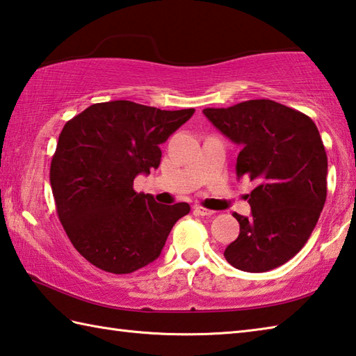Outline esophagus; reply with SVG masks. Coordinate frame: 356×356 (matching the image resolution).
I'll return each instance as SVG.
<instances>
[{"mask_svg": "<svg viewBox=\"0 0 356 356\" xmlns=\"http://www.w3.org/2000/svg\"><path fill=\"white\" fill-rule=\"evenodd\" d=\"M195 213H196V215H199V216H211L215 211L209 210V209H204V207H200V205H196L195 207Z\"/></svg>", "mask_w": 356, "mask_h": 356, "instance_id": "esophagus-1", "label": "esophagus"}]
</instances>
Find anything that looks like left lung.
Masks as SVG:
<instances>
[{"instance_id": "8db88e82", "label": "left lung", "mask_w": 356, "mask_h": 356, "mask_svg": "<svg viewBox=\"0 0 356 356\" xmlns=\"http://www.w3.org/2000/svg\"><path fill=\"white\" fill-rule=\"evenodd\" d=\"M225 137L241 146L236 176L255 182L249 218L235 213L240 235L224 250L232 266L266 273L299 252L327 199V154L313 120L270 99L204 108Z\"/></svg>"}]
</instances>
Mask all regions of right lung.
<instances>
[{
  "instance_id": "obj_1",
  "label": "right lung",
  "mask_w": 356,
  "mask_h": 356,
  "mask_svg": "<svg viewBox=\"0 0 356 356\" xmlns=\"http://www.w3.org/2000/svg\"><path fill=\"white\" fill-rule=\"evenodd\" d=\"M195 108L160 111L132 101L98 102L67 121L51 160L56 210L76 250L93 266L131 274L159 258L172 225L190 205L157 204L134 190L157 170L159 145Z\"/></svg>"
}]
</instances>
